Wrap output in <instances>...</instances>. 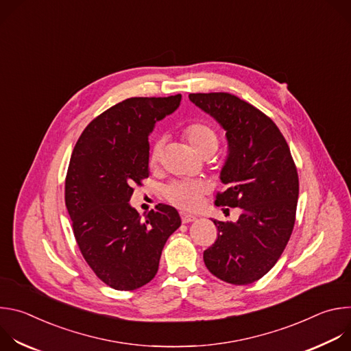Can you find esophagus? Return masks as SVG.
Here are the masks:
<instances>
[{"instance_id":"1","label":"esophagus","mask_w":351,"mask_h":351,"mask_svg":"<svg viewBox=\"0 0 351 351\" xmlns=\"http://www.w3.org/2000/svg\"><path fill=\"white\" fill-rule=\"evenodd\" d=\"M180 217H182V222H183V223H190V222H194V221L197 219L194 215L186 214V213H182Z\"/></svg>"}]
</instances>
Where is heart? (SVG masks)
<instances>
[{"label": "heart", "instance_id": "heart-1", "mask_svg": "<svg viewBox=\"0 0 351 351\" xmlns=\"http://www.w3.org/2000/svg\"><path fill=\"white\" fill-rule=\"evenodd\" d=\"M183 136L197 154L202 156L206 152H215L218 147L217 132L206 123H190L183 129ZM162 152V141L154 143L152 152H149V162L157 164ZM206 186L202 182L183 180L173 182L165 189V195L169 202L183 210H195L199 204Z\"/></svg>", "mask_w": 351, "mask_h": 351}]
</instances>
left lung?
Listing matches in <instances>:
<instances>
[{"instance_id":"1","label":"left lung","mask_w":351,"mask_h":351,"mask_svg":"<svg viewBox=\"0 0 351 351\" xmlns=\"http://www.w3.org/2000/svg\"><path fill=\"white\" fill-rule=\"evenodd\" d=\"M189 98L226 132L219 179L228 189L215 204L241 210L236 222L214 219L218 239L204 252L206 267L223 282L253 283L276 264L294 226L298 176L290 148L265 114L236 95L197 93Z\"/></svg>"}]
</instances>
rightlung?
<instances>
[{"label":"right lung","instance_id":"right-lung-1","mask_svg":"<svg viewBox=\"0 0 351 351\" xmlns=\"http://www.w3.org/2000/svg\"><path fill=\"white\" fill-rule=\"evenodd\" d=\"M180 101V94L128 98L91 121L73 148L65 204L75 239L94 274L117 290L156 276L162 248L182 223L168 204L144 221L129 204L132 186L149 173L148 136Z\"/></svg>","mask_w":351,"mask_h":351}]
</instances>
